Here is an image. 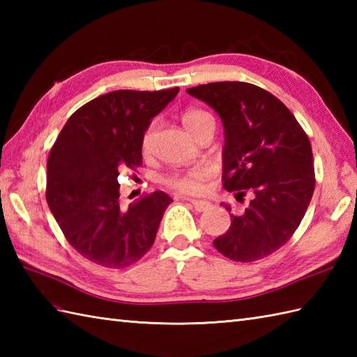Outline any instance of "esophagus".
<instances>
[{"label":"esophagus","mask_w":357,"mask_h":357,"mask_svg":"<svg viewBox=\"0 0 357 357\" xmlns=\"http://www.w3.org/2000/svg\"><path fill=\"white\" fill-rule=\"evenodd\" d=\"M187 201H190L193 208L196 211H199V213H201V211H207L208 208H211V204L207 202V201H198V199H187Z\"/></svg>","instance_id":"34e87169"}]
</instances>
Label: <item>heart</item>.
I'll return each mask as SVG.
<instances>
[{
    "label": "heart",
    "instance_id": "heart-1",
    "mask_svg": "<svg viewBox=\"0 0 357 357\" xmlns=\"http://www.w3.org/2000/svg\"><path fill=\"white\" fill-rule=\"evenodd\" d=\"M211 118L208 112L202 109H188L183 115V123L188 132L192 130L195 126H198L201 121ZM156 132V121H151L146 132L142 135V150L149 151L153 142ZM211 170L207 165H196L192 169H187L183 172H174L165 178L167 187H170L172 190H176L184 195H198L204 188H206L207 181L210 178Z\"/></svg>",
    "mask_w": 357,
    "mask_h": 357
}]
</instances>
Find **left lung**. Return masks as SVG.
I'll return each mask as SVG.
<instances>
[{"mask_svg": "<svg viewBox=\"0 0 357 357\" xmlns=\"http://www.w3.org/2000/svg\"><path fill=\"white\" fill-rule=\"evenodd\" d=\"M187 93L213 107L224 123V188L241 202L247 193L253 198L244 213L231 215L230 229L213 245L236 262L267 257L290 241L312 201L308 136L282 101L250 82H210Z\"/></svg>", "mask_w": 357, "mask_h": 357, "instance_id": "left-lung-1", "label": "left lung"}]
</instances>
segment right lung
<instances>
[{"instance_id": "add662e5", "label": "right lung", "mask_w": 357, "mask_h": 357, "mask_svg": "<svg viewBox=\"0 0 357 357\" xmlns=\"http://www.w3.org/2000/svg\"><path fill=\"white\" fill-rule=\"evenodd\" d=\"M179 87L115 90L82 105L50 150L45 199L67 242L86 259L126 268L151 248L165 208L153 192L119 207V172L142 165V135Z\"/></svg>"}]
</instances>
